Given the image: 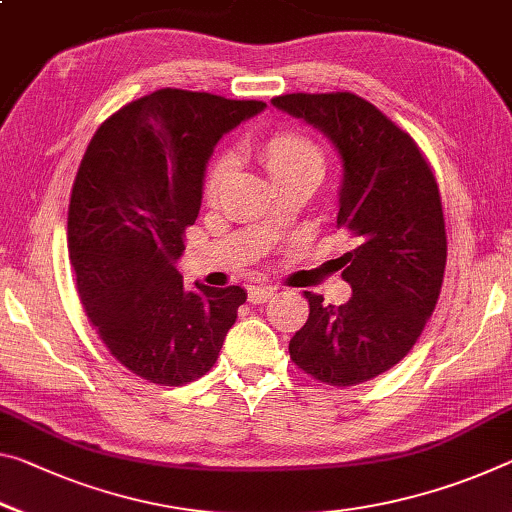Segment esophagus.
<instances>
[{"mask_svg": "<svg viewBox=\"0 0 512 512\" xmlns=\"http://www.w3.org/2000/svg\"><path fill=\"white\" fill-rule=\"evenodd\" d=\"M275 294L273 287H250L248 289V300L253 305H259V303H266L271 296Z\"/></svg>", "mask_w": 512, "mask_h": 512, "instance_id": "obj_1", "label": "esophagus"}]
</instances>
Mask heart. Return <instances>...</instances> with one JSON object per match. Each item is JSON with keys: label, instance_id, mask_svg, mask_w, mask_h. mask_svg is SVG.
I'll use <instances>...</instances> for the list:
<instances>
[{"label": "heart", "instance_id": "b5f03b06", "mask_svg": "<svg viewBox=\"0 0 512 512\" xmlns=\"http://www.w3.org/2000/svg\"><path fill=\"white\" fill-rule=\"evenodd\" d=\"M257 157L278 189L300 180L316 184L326 170V157H323L319 143L303 132H296V129H278V132L264 136L257 143ZM232 175L234 159L230 154H218L207 170L205 189H202L209 205L218 200Z\"/></svg>", "mask_w": 512, "mask_h": 512}]
</instances>
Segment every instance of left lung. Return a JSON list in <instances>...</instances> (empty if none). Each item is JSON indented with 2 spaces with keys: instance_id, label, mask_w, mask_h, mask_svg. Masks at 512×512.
Returning a JSON list of instances; mask_svg holds the SVG:
<instances>
[{
  "instance_id": "left-lung-1",
  "label": "left lung",
  "mask_w": 512,
  "mask_h": 512,
  "mask_svg": "<svg viewBox=\"0 0 512 512\" xmlns=\"http://www.w3.org/2000/svg\"><path fill=\"white\" fill-rule=\"evenodd\" d=\"M271 102L319 127L342 154L337 227L353 239L342 257L353 296L335 307L305 291L310 316L291 337V362L332 387L367 383L410 353L440 298V186L415 139L360 95L287 93Z\"/></svg>"
}]
</instances>
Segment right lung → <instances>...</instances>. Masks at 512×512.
I'll list each match as a JSON object with an SVG mask.
<instances>
[{"label": "right lung", "mask_w": 512, "mask_h": 512, "mask_svg": "<svg viewBox=\"0 0 512 512\" xmlns=\"http://www.w3.org/2000/svg\"><path fill=\"white\" fill-rule=\"evenodd\" d=\"M264 107L161 88L104 120L81 159L68 207L77 294L107 351L148 383L205 376L246 303L234 285L186 291L175 262L216 141Z\"/></svg>", "instance_id": "obj_1"}]
</instances>
